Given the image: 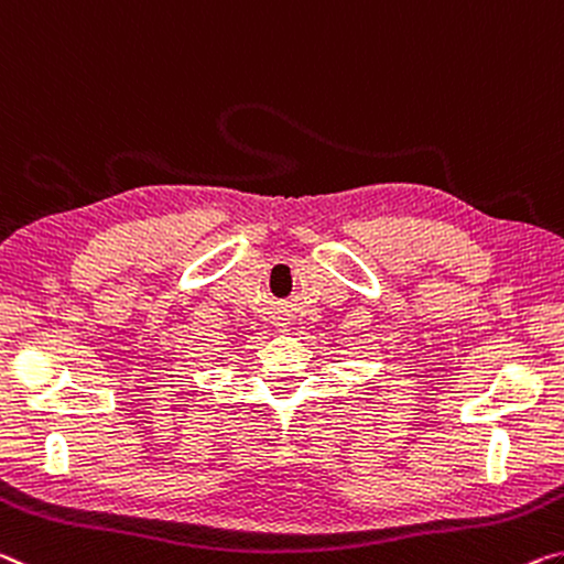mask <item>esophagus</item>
Returning <instances> with one entry per match:
<instances>
[{"label": "esophagus", "mask_w": 564, "mask_h": 564, "mask_svg": "<svg viewBox=\"0 0 564 564\" xmlns=\"http://www.w3.org/2000/svg\"><path fill=\"white\" fill-rule=\"evenodd\" d=\"M280 327H288V322H282V325Z\"/></svg>", "instance_id": "34e87169"}]
</instances>
